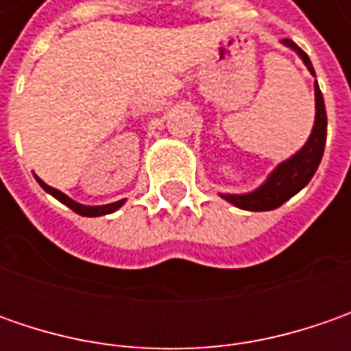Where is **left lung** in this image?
Masks as SVG:
<instances>
[{
    "instance_id": "8db88e82",
    "label": "left lung",
    "mask_w": 351,
    "mask_h": 351,
    "mask_svg": "<svg viewBox=\"0 0 351 351\" xmlns=\"http://www.w3.org/2000/svg\"><path fill=\"white\" fill-rule=\"evenodd\" d=\"M283 45L297 50L299 56L306 64V68L315 74V68H313V64H311L303 48L297 47L291 38H283ZM315 93H317V121H315L313 134L303 146V150L289 158L287 162H283L267 178V182L263 183L260 189H256L254 193L223 195L226 201H230L232 205L246 210H271L281 207L287 199H291L295 193H299L304 185L311 182V178L315 176L318 164L322 160L324 144H326V109H324V97L318 89V84L315 88Z\"/></svg>"
}]
</instances>
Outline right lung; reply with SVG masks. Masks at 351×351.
I'll use <instances>...</instances> for the list:
<instances>
[{"mask_svg": "<svg viewBox=\"0 0 351 351\" xmlns=\"http://www.w3.org/2000/svg\"><path fill=\"white\" fill-rule=\"evenodd\" d=\"M36 178V176H34ZM36 182L40 183V187L45 189V191H48L52 197H56L60 203H64L66 207H70V209L74 210V213H77V215H84V217H99V215H107V213H113V210H117L121 205H123V201H117V203H111V205H103V207H86V205H80V203H75V201H72L68 195H64L62 191H58V189H54V187H50V185H47V183L43 182V180H38L36 178Z\"/></svg>", "mask_w": 351, "mask_h": 351, "instance_id": "obj_1", "label": "right lung"}]
</instances>
